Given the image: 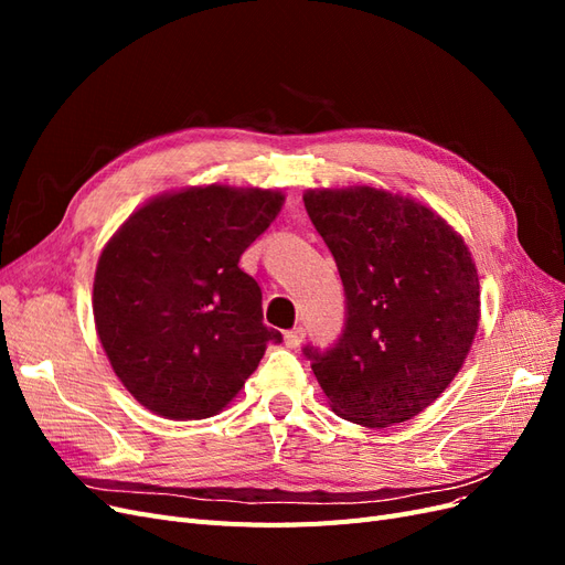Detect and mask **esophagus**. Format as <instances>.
Returning <instances> with one entry per match:
<instances>
[{
  "label": "esophagus",
  "instance_id": "1",
  "mask_svg": "<svg viewBox=\"0 0 565 565\" xmlns=\"http://www.w3.org/2000/svg\"><path fill=\"white\" fill-rule=\"evenodd\" d=\"M303 337H306L303 328L287 330V332H285V347H287V349H299V347H301V341H303Z\"/></svg>",
  "mask_w": 565,
  "mask_h": 565
}]
</instances>
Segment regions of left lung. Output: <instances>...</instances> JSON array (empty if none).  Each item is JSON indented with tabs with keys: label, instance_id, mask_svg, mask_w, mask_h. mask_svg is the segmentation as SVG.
I'll list each match as a JSON object with an SVG mask.
<instances>
[{
	"label": "left lung",
	"instance_id": "1",
	"mask_svg": "<svg viewBox=\"0 0 565 565\" xmlns=\"http://www.w3.org/2000/svg\"><path fill=\"white\" fill-rule=\"evenodd\" d=\"M303 204L347 295L341 337L303 347L320 388L370 429L413 419L455 380L478 330L469 247L429 207L370 185L306 191Z\"/></svg>",
	"mask_w": 565,
	"mask_h": 565
}]
</instances>
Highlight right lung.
Returning a JSON list of instances; mask_svg holds the SVG:
<instances>
[{"label":"right lung","mask_w":565,"mask_h":565,"mask_svg":"<svg viewBox=\"0 0 565 565\" xmlns=\"http://www.w3.org/2000/svg\"><path fill=\"white\" fill-rule=\"evenodd\" d=\"M282 193L204 185L150 200L106 249L94 280L96 332L131 396L167 419L224 409L268 341L262 287L237 266Z\"/></svg>","instance_id":"right-lung-1"}]
</instances>
